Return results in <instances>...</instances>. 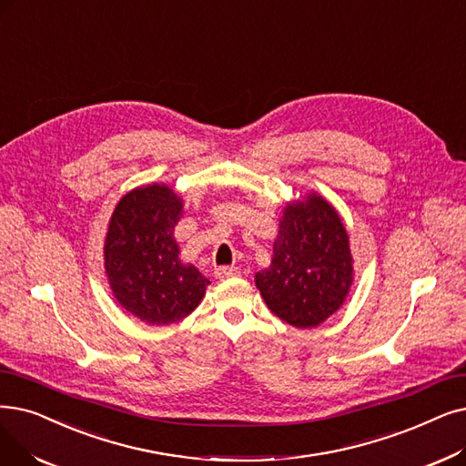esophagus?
Wrapping results in <instances>:
<instances>
[{"instance_id": "obj_1", "label": "esophagus", "mask_w": 466, "mask_h": 466, "mask_svg": "<svg viewBox=\"0 0 466 466\" xmlns=\"http://www.w3.org/2000/svg\"><path fill=\"white\" fill-rule=\"evenodd\" d=\"M215 276L217 278H232V276H239V268L238 267H217L215 268Z\"/></svg>"}]
</instances>
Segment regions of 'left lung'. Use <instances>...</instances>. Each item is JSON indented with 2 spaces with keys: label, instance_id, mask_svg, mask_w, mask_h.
Masks as SVG:
<instances>
[{
  "label": "left lung",
  "instance_id": "left-lung-1",
  "mask_svg": "<svg viewBox=\"0 0 466 466\" xmlns=\"http://www.w3.org/2000/svg\"><path fill=\"white\" fill-rule=\"evenodd\" d=\"M267 307L299 329L316 328L345 300L352 283L349 236L321 196L288 206L272 265L255 276Z\"/></svg>",
  "mask_w": 466,
  "mask_h": 466
}]
</instances>
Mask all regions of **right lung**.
I'll return each mask as SVG.
<instances>
[{"mask_svg": "<svg viewBox=\"0 0 466 466\" xmlns=\"http://www.w3.org/2000/svg\"><path fill=\"white\" fill-rule=\"evenodd\" d=\"M183 201L164 185L135 188L116 206L105 244V267L117 302L150 326L188 316L209 279L178 258L173 238Z\"/></svg>", "mask_w": 466, "mask_h": 466, "instance_id": "obj_1", "label": "right lung"}]
</instances>
